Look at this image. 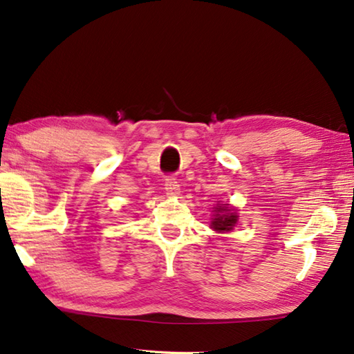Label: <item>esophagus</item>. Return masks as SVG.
I'll list each match as a JSON object with an SVG mask.
<instances>
[{"instance_id":"1","label":"esophagus","mask_w":354,"mask_h":354,"mask_svg":"<svg viewBox=\"0 0 354 354\" xmlns=\"http://www.w3.org/2000/svg\"><path fill=\"white\" fill-rule=\"evenodd\" d=\"M165 192L168 197H175V195L179 194V184L176 181V178L168 176L165 179Z\"/></svg>"}]
</instances>
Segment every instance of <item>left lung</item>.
Masks as SVG:
<instances>
[{
    "label": "left lung",
    "instance_id": "8db88e82",
    "mask_svg": "<svg viewBox=\"0 0 354 354\" xmlns=\"http://www.w3.org/2000/svg\"><path fill=\"white\" fill-rule=\"evenodd\" d=\"M214 217L211 221V228L217 233H227L232 232L233 227L238 222V212L228 205H217L214 207Z\"/></svg>",
    "mask_w": 354,
    "mask_h": 354
}]
</instances>
